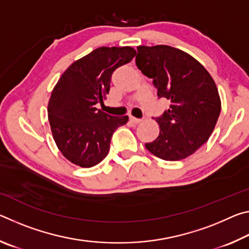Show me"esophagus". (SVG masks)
Segmentation results:
<instances>
[{"label":"esophagus","instance_id":"esophagus-1","mask_svg":"<svg viewBox=\"0 0 249 249\" xmlns=\"http://www.w3.org/2000/svg\"><path fill=\"white\" fill-rule=\"evenodd\" d=\"M129 121L132 122V123H134V124H138V123H141V122H142L141 119H136V117H134V116H130L129 117Z\"/></svg>","mask_w":249,"mask_h":249}]
</instances>
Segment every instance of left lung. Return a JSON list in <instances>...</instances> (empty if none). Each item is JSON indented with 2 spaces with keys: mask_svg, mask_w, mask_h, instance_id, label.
Instances as JSON below:
<instances>
[{
  "mask_svg": "<svg viewBox=\"0 0 249 249\" xmlns=\"http://www.w3.org/2000/svg\"><path fill=\"white\" fill-rule=\"evenodd\" d=\"M136 66L153 79L159 98L170 107L157 117L160 132L145 144L163 160L189 157L208 142L221 112V99L213 78L196 59L170 46H138Z\"/></svg>",
  "mask_w": 249,
  "mask_h": 249,
  "instance_id": "8db88e82",
  "label": "left lung"
}]
</instances>
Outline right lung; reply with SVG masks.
Instances as JSON below:
<instances>
[{
	"mask_svg": "<svg viewBox=\"0 0 249 249\" xmlns=\"http://www.w3.org/2000/svg\"><path fill=\"white\" fill-rule=\"evenodd\" d=\"M136 54L132 47H100L68 67L52 92L48 120L53 141L74 165L90 168L107 157L113 133L128 116H112L95 107L109 91L114 70Z\"/></svg>",
	"mask_w": 249,
	"mask_h": 249,
	"instance_id": "1",
	"label": "right lung"
}]
</instances>
